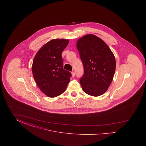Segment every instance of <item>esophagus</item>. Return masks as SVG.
Masks as SVG:
<instances>
[{
  "instance_id": "34e87169",
  "label": "esophagus",
  "mask_w": 146,
  "mask_h": 146,
  "mask_svg": "<svg viewBox=\"0 0 146 146\" xmlns=\"http://www.w3.org/2000/svg\"><path fill=\"white\" fill-rule=\"evenodd\" d=\"M72 76H73V77H74L75 76H76V73H75V72H73V71L72 72Z\"/></svg>"
}]
</instances>
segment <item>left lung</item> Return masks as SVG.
Segmentation results:
<instances>
[{
  "instance_id": "1",
  "label": "left lung",
  "mask_w": 146,
  "mask_h": 146,
  "mask_svg": "<svg viewBox=\"0 0 146 146\" xmlns=\"http://www.w3.org/2000/svg\"><path fill=\"white\" fill-rule=\"evenodd\" d=\"M84 67L80 83L87 94L98 96L107 90L114 75L116 62L114 56L101 39L86 35L76 44Z\"/></svg>"
}]
</instances>
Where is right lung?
I'll use <instances>...</instances> for the list:
<instances>
[{
	"mask_svg": "<svg viewBox=\"0 0 146 146\" xmlns=\"http://www.w3.org/2000/svg\"><path fill=\"white\" fill-rule=\"evenodd\" d=\"M69 42L66 39H53L45 44L35 56L32 73L42 92L50 97L64 92L72 74L63 67L62 52Z\"/></svg>",
	"mask_w": 146,
	"mask_h": 146,
	"instance_id": "1",
	"label": "right lung"
}]
</instances>
